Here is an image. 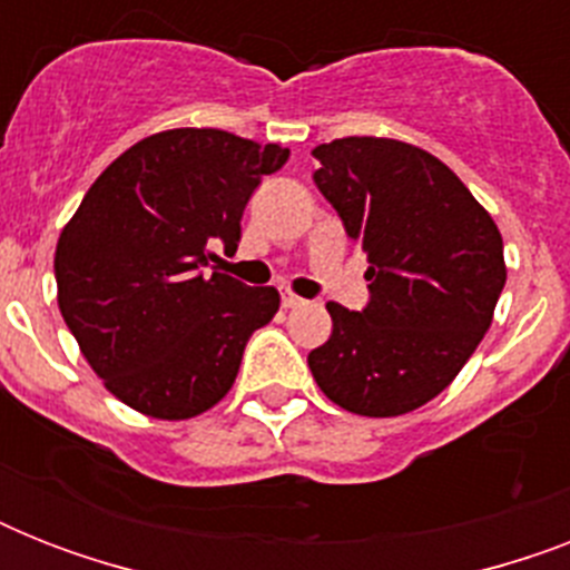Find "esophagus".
Returning <instances> with one entry per match:
<instances>
[{
	"label": "esophagus",
	"mask_w": 570,
	"mask_h": 570,
	"mask_svg": "<svg viewBox=\"0 0 570 570\" xmlns=\"http://www.w3.org/2000/svg\"><path fill=\"white\" fill-rule=\"evenodd\" d=\"M281 302H284L286 311H293V307H304V304H307L302 295H295L293 289H284V293H281Z\"/></svg>",
	"instance_id": "obj_1"
}]
</instances>
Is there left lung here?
I'll return each instance as SVG.
<instances>
[{"instance_id": "1", "label": "left lung", "mask_w": 570, "mask_h": 570, "mask_svg": "<svg viewBox=\"0 0 570 570\" xmlns=\"http://www.w3.org/2000/svg\"><path fill=\"white\" fill-rule=\"evenodd\" d=\"M313 180L370 259V304L328 302L334 331L307 355L320 390L361 416H399L452 384L494 320L503 236L423 147L348 136L313 150Z\"/></svg>"}]
</instances>
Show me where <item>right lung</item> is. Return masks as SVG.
<instances>
[{"instance_id":"add662e5","label":"right lung","mask_w":570,"mask_h":570,"mask_svg":"<svg viewBox=\"0 0 570 570\" xmlns=\"http://www.w3.org/2000/svg\"><path fill=\"white\" fill-rule=\"evenodd\" d=\"M289 147L224 129L141 138L85 191L56 245L58 311L111 396L154 420L218 405L245 343L281 307L275 286L204 266L239 242L248 197Z\"/></svg>"}]
</instances>
